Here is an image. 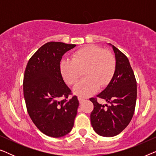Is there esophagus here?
Instances as JSON below:
<instances>
[{"label":"esophagus","instance_id":"obj_1","mask_svg":"<svg viewBox=\"0 0 156 156\" xmlns=\"http://www.w3.org/2000/svg\"><path fill=\"white\" fill-rule=\"evenodd\" d=\"M78 100H79V101H80V103H82V102L84 101V99L81 97H78Z\"/></svg>","mask_w":156,"mask_h":156}]
</instances>
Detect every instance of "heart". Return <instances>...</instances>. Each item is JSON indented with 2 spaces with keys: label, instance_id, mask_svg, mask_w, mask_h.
Segmentation results:
<instances>
[{
  "label": "heart",
  "instance_id": "obj_1",
  "mask_svg": "<svg viewBox=\"0 0 156 156\" xmlns=\"http://www.w3.org/2000/svg\"><path fill=\"white\" fill-rule=\"evenodd\" d=\"M116 69L114 55L94 44L79 49L73 53L72 59H64L60 62L62 75L69 85L75 84L84 71L85 77L74 88L76 94L84 97L97 92L99 86H107L114 77Z\"/></svg>",
  "mask_w": 156,
  "mask_h": 156
}]
</instances>
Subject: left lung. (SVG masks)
Listing matches in <instances>:
<instances>
[{
	"instance_id": "8db88e82",
	"label": "left lung",
	"mask_w": 156,
	"mask_h": 156,
	"mask_svg": "<svg viewBox=\"0 0 156 156\" xmlns=\"http://www.w3.org/2000/svg\"><path fill=\"white\" fill-rule=\"evenodd\" d=\"M115 53L116 69L112 80L97 97L110 104H99L97 98L89 100L94 104L91 123L99 136L112 137L120 133L129 125L133 116L137 97V85L133 71L127 57L109 44Z\"/></svg>"
}]
</instances>
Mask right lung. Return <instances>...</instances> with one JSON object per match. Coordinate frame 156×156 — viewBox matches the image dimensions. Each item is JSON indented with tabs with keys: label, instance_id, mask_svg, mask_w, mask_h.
I'll use <instances>...</instances> for the list:
<instances>
[{
	"label": "right lung",
	"instance_id": "add662e5",
	"mask_svg": "<svg viewBox=\"0 0 156 156\" xmlns=\"http://www.w3.org/2000/svg\"><path fill=\"white\" fill-rule=\"evenodd\" d=\"M76 44L47 42L29 59L23 78V94L27 112L42 133L59 138L72 131L79 101L64 82L60 61Z\"/></svg>",
	"mask_w": 156,
	"mask_h": 156
}]
</instances>
